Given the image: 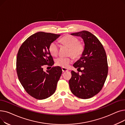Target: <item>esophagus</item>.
<instances>
[{"instance_id":"1","label":"esophagus","mask_w":125,"mask_h":125,"mask_svg":"<svg viewBox=\"0 0 125 125\" xmlns=\"http://www.w3.org/2000/svg\"><path fill=\"white\" fill-rule=\"evenodd\" d=\"M62 71L63 72H66V71H68V69L66 68H64V67H62Z\"/></svg>"}]
</instances>
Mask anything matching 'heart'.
<instances>
[{"instance_id": "b5f03b06", "label": "heart", "mask_w": 125, "mask_h": 125, "mask_svg": "<svg viewBox=\"0 0 125 125\" xmlns=\"http://www.w3.org/2000/svg\"><path fill=\"white\" fill-rule=\"evenodd\" d=\"M61 42L70 48L69 55H72L73 58H79L83 54L84 50V45L80 43L79 39L77 37L71 35H66L60 39ZM59 46L56 42H52L49 46V50L52 56H56L59 52ZM72 62L70 57H60L56 60V64L57 66L66 68L68 66L69 64Z\"/></svg>"}]
</instances>
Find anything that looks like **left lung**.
Here are the masks:
<instances>
[{
  "label": "left lung",
  "instance_id": "8db88e82",
  "mask_svg": "<svg viewBox=\"0 0 125 125\" xmlns=\"http://www.w3.org/2000/svg\"><path fill=\"white\" fill-rule=\"evenodd\" d=\"M71 34L83 39L84 49L82 57L73 65L80 69L82 74L71 71L70 89L75 96L88 99L99 92L106 81L108 74L106 52L99 39L91 32L82 31Z\"/></svg>",
  "mask_w": 125,
  "mask_h": 125
}]
</instances>
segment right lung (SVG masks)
I'll return each mask as SVG.
<instances>
[{"instance_id":"1","label":"right lung","mask_w":125,"mask_h":125,"mask_svg":"<svg viewBox=\"0 0 125 125\" xmlns=\"http://www.w3.org/2000/svg\"><path fill=\"white\" fill-rule=\"evenodd\" d=\"M60 36L38 32L29 36L20 48L16 70L19 81L29 95L36 99H46L53 94L62 70L55 66L45 72L44 65L54 62L49 50L50 44Z\"/></svg>"}]
</instances>
